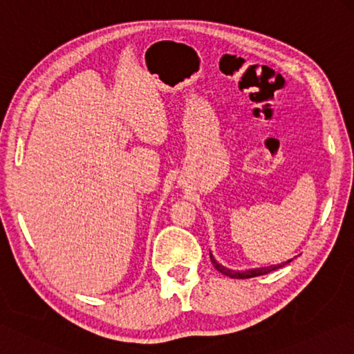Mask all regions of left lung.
Instances as JSON below:
<instances>
[{
  "mask_svg": "<svg viewBox=\"0 0 354 354\" xmlns=\"http://www.w3.org/2000/svg\"><path fill=\"white\" fill-rule=\"evenodd\" d=\"M209 258H212V263H213V266L216 268V270H219L222 275H227V277H230V278H253V277L266 275V274H269V272L280 269V268H283L284 264H288V263L292 261V259H289V261H286V263L268 266V268H257V269H249V270H233V269H228V268H225V266H222V264H219L218 261H216V258L213 257V253H209Z\"/></svg>",
  "mask_w": 354,
  "mask_h": 354,
  "instance_id": "1",
  "label": "left lung"
}]
</instances>
